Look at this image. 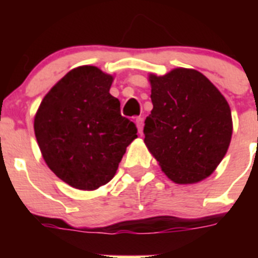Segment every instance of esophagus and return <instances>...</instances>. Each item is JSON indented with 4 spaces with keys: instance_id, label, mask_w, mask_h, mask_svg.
<instances>
[{
    "instance_id": "1",
    "label": "esophagus",
    "mask_w": 258,
    "mask_h": 258,
    "mask_svg": "<svg viewBox=\"0 0 258 258\" xmlns=\"http://www.w3.org/2000/svg\"><path fill=\"white\" fill-rule=\"evenodd\" d=\"M136 125L138 127V132L142 133V125H143V118L142 117H136Z\"/></svg>"
}]
</instances>
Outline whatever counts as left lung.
<instances>
[{
	"label": "left lung",
	"mask_w": 258,
	"mask_h": 258,
	"mask_svg": "<svg viewBox=\"0 0 258 258\" xmlns=\"http://www.w3.org/2000/svg\"><path fill=\"white\" fill-rule=\"evenodd\" d=\"M151 113L145 143L168 178L190 184L209 177L226 155L231 109L216 86L197 70L174 68L150 75Z\"/></svg>",
	"instance_id": "obj_1"
}]
</instances>
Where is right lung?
Instances as JSON below:
<instances>
[{"label": "right lung", "mask_w": 258, "mask_h": 258, "mask_svg": "<svg viewBox=\"0 0 258 258\" xmlns=\"http://www.w3.org/2000/svg\"><path fill=\"white\" fill-rule=\"evenodd\" d=\"M113 77L94 66L70 71L50 89L35 116L45 163L79 190H95L113 178L126 147L137 138L133 121L109 94Z\"/></svg>", "instance_id": "right-lung-1"}]
</instances>
